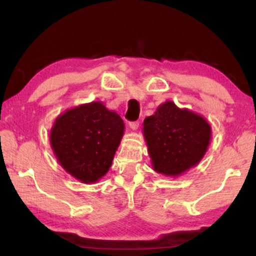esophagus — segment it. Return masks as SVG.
Wrapping results in <instances>:
<instances>
[{
  "label": "esophagus",
  "mask_w": 256,
  "mask_h": 256,
  "mask_svg": "<svg viewBox=\"0 0 256 256\" xmlns=\"http://www.w3.org/2000/svg\"><path fill=\"white\" fill-rule=\"evenodd\" d=\"M138 124H140V123H138V120H136V122H130V123H128L130 128H131L133 130V131H136V130H138Z\"/></svg>",
  "instance_id": "34e87169"
}]
</instances>
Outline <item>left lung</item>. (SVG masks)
Listing matches in <instances>:
<instances>
[{
    "instance_id": "8db88e82",
    "label": "left lung",
    "mask_w": 256,
    "mask_h": 256,
    "mask_svg": "<svg viewBox=\"0 0 256 256\" xmlns=\"http://www.w3.org/2000/svg\"><path fill=\"white\" fill-rule=\"evenodd\" d=\"M144 136L154 170L177 177L204 157L211 126L200 114L167 100L144 118Z\"/></svg>"
}]
</instances>
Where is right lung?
<instances>
[{
    "instance_id": "1",
    "label": "right lung",
    "mask_w": 256,
    "mask_h": 256,
    "mask_svg": "<svg viewBox=\"0 0 256 256\" xmlns=\"http://www.w3.org/2000/svg\"><path fill=\"white\" fill-rule=\"evenodd\" d=\"M124 130L118 112L92 102L58 115L50 144L64 170L81 183L92 184L110 170Z\"/></svg>"
}]
</instances>
